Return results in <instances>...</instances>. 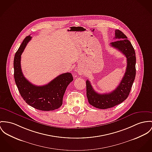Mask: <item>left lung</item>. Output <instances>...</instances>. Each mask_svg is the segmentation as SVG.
<instances>
[{"label":"left lung","mask_w":152,"mask_h":152,"mask_svg":"<svg viewBox=\"0 0 152 152\" xmlns=\"http://www.w3.org/2000/svg\"><path fill=\"white\" fill-rule=\"evenodd\" d=\"M115 39L117 40L110 43V46L121 51L127 58L126 73L117 88L106 94H99L94 90L89 80L86 81L87 97L90 105L105 109L114 107L126 100L129 96L136 75V57L134 48L127 37L121 31H115Z\"/></svg>","instance_id":"obj_1"}]
</instances>
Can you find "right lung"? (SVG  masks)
I'll return each instance as SVG.
<instances>
[{
  "label": "right lung",
  "instance_id": "right-lung-1",
  "mask_svg": "<svg viewBox=\"0 0 152 152\" xmlns=\"http://www.w3.org/2000/svg\"><path fill=\"white\" fill-rule=\"evenodd\" d=\"M31 35L26 36L16 52L14 59V76L15 84L23 100L32 107L43 111L57 109L62 104L63 96L68 86L73 80L70 73H62L47 84L37 86L24 76L21 67V57Z\"/></svg>",
  "mask_w": 152,
  "mask_h": 152
}]
</instances>
